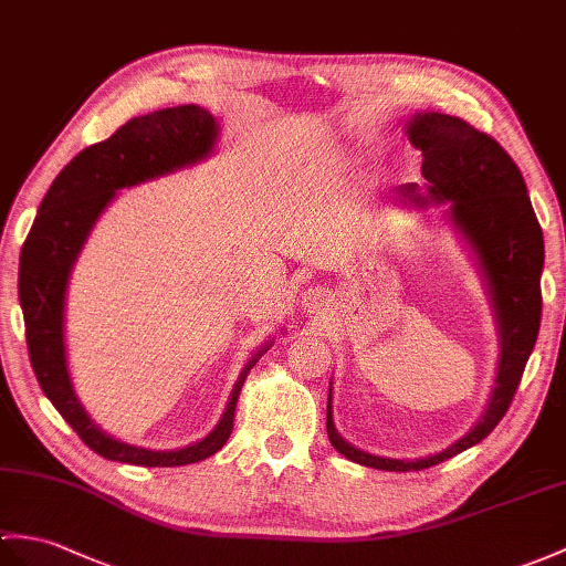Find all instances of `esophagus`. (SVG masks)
Returning <instances> with one entry per match:
<instances>
[{"label": "esophagus", "mask_w": 566, "mask_h": 566, "mask_svg": "<svg viewBox=\"0 0 566 566\" xmlns=\"http://www.w3.org/2000/svg\"><path fill=\"white\" fill-rule=\"evenodd\" d=\"M325 304H327V294L323 289H308V292H304V301H301V306H304L308 313L321 311Z\"/></svg>", "instance_id": "esophagus-1"}]
</instances>
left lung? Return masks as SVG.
Masks as SVG:
<instances>
[{
	"mask_svg": "<svg viewBox=\"0 0 566 566\" xmlns=\"http://www.w3.org/2000/svg\"><path fill=\"white\" fill-rule=\"evenodd\" d=\"M407 137L422 151L424 188L405 182L396 202L446 205V219L475 255L494 308L499 364L488 407L478 424L449 449L424 458H384L366 453L339 437L333 419V386L327 390V439L347 461L366 468L407 472L439 465L480 443L502 422L541 331V274L545 265L543 229L533 212L528 188L514 159L499 144L443 113H415Z\"/></svg>",
	"mask_w": 566,
	"mask_h": 566,
	"instance_id": "left-lung-1",
	"label": "left lung"
}]
</instances>
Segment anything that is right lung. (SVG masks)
I'll return each instance as SVG.
<instances>
[{
	"instance_id": "1",
	"label": "right lung",
	"mask_w": 566,
	"mask_h": 566,
	"mask_svg": "<svg viewBox=\"0 0 566 566\" xmlns=\"http://www.w3.org/2000/svg\"><path fill=\"white\" fill-rule=\"evenodd\" d=\"M217 137V117L200 105H176V108L133 117L113 137L78 151L60 170L38 207L29 239L21 248L19 301L38 384L48 400L57 407L64 422L78 433V439L108 461L174 468L214 455L231 437L235 400L248 371L272 345L265 343L245 361L219 424L205 439L176 451H151L113 439L96 422H91L72 386L67 345H64V304H67L70 274L91 229L105 207L115 200L117 190L205 161L214 151Z\"/></svg>"
}]
</instances>
